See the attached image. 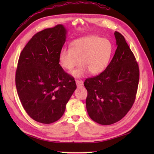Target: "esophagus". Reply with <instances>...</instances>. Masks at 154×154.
<instances>
[{"label": "esophagus", "mask_w": 154, "mask_h": 154, "mask_svg": "<svg viewBox=\"0 0 154 154\" xmlns=\"http://www.w3.org/2000/svg\"><path fill=\"white\" fill-rule=\"evenodd\" d=\"M76 84L78 87H82L83 86V81H79V80H76Z\"/></svg>", "instance_id": "1"}]
</instances>
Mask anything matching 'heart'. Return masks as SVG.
I'll return each mask as SVG.
<instances>
[{"instance_id":"b5f03b06","label":"heart","mask_w":154,"mask_h":154,"mask_svg":"<svg viewBox=\"0 0 154 154\" xmlns=\"http://www.w3.org/2000/svg\"><path fill=\"white\" fill-rule=\"evenodd\" d=\"M112 53V45L106 38L88 35L71 42L70 48H62L59 54V63L65 69L71 70L75 77L84 76L88 71L93 75L103 72L109 64Z\"/></svg>"}]
</instances>
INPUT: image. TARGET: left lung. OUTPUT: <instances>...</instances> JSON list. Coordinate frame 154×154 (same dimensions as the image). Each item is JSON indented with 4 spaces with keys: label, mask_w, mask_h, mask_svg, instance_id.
Returning <instances> with one entry per match:
<instances>
[{
    "label": "left lung",
    "mask_w": 154,
    "mask_h": 154,
    "mask_svg": "<svg viewBox=\"0 0 154 154\" xmlns=\"http://www.w3.org/2000/svg\"><path fill=\"white\" fill-rule=\"evenodd\" d=\"M117 48L105 70L87 78L86 107L94 122L110 125L125 116L136 99L140 78L138 64L125 38L114 32Z\"/></svg>",
    "instance_id": "left-lung-1"
}]
</instances>
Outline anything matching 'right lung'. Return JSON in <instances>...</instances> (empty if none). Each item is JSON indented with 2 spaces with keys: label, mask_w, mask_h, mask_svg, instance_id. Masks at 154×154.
Wrapping results in <instances>:
<instances>
[{
  "label": "right lung",
  "mask_w": 154,
  "mask_h": 154,
  "mask_svg": "<svg viewBox=\"0 0 154 154\" xmlns=\"http://www.w3.org/2000/svg\"><path fill=\"white\" fill-rule=\"evenodd\" d=\"M67 30L63 25L35 34L23 49L16 71V87L26 112L32 119L51 124L63 116L77 85L59 63Z\"/></svg>",
  "instance_id": "obj_1"
}]
</instances>
